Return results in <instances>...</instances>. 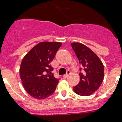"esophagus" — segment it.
<instances>
[{"label": "esophagus", "instance_id": "esophagus-1", "mask_svg": "<svg viewBox=\"0 0 122 122\" xmlns=\"http://www.w3.org/2000/svg\"><path fill=\"white\" fill-rule=\"evenodd\" d=\"M70 71H68V72H67V73L66 74H65V75H64L63 76V78H67V77H68V76L69 75H70Z\"/></svg>", "mask_w": 122, "mask_h": 122}]
</instances>
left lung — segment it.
<instances>
[{"label": "left lung", "mask_w": 122, "mask_h": 122, "mask_svg": "<svg viewBox=\"0 0 122 122\" xmlns=\"http://www.w3.org/2000/svg\"><path fill=\"white\" fill-rule=\"evenodd\" d=\"M71 46L84 70L80 72V81L73 90L80 96H88L100 87L104 77V66L99 56L84 44L72 42Z\"/></svg>", "instance_id": "obj_1"}]
</instances>
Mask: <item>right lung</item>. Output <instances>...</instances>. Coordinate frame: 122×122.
Returning <instances> with one entry per match:
<instances>
[{
  "label": "right lung",
  "mask_w": 122,
  "mask_h": 122,
  "mask_svg": "<svg viewBox=\"0 0 122 122\" xmlns=\"http://www.w3.org/2000/svg\"><path fill=\"white\" fill-rule=\"evenodd\" d=\"M61 42H41L23 57L19 68L20 79L26 92L35 99H45L54 93L59 80L51 71L53 60Z\"/></svg>",
  "instance_id": "right-lung-1"
}]
</instances>
